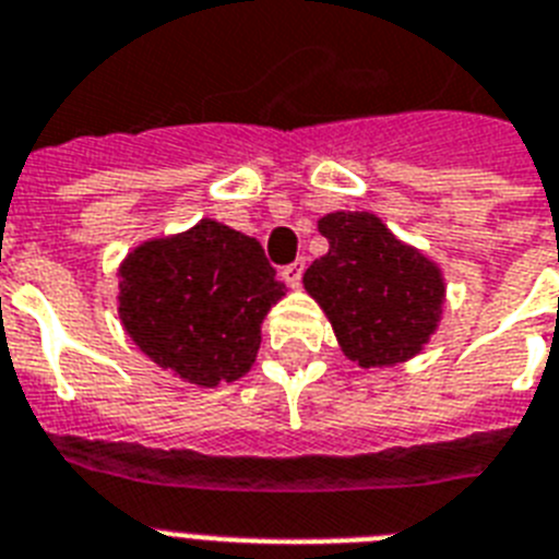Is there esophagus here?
<instances>
[{"label":"esophagus","instance_id":"34e87169","mask_svg":"<svg viewBox=\"0 0 559 559\" xmlns=\"http://www.w3.org/2000/svg\"><path fill=\"white\" fill-rule=\"evenodd\" d=\"M302 271H306V260H294L290 265H285V269H283V280L288 285H294V288H297L299 280H302Z\"/></svg>","mask_w":559,"mask_h":559}]
</instances>
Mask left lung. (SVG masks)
Returning a JSON list of instances; mask_svg holds the SVG:
<instances>
[{"label": "left lung", "mask_w": 559, "mask_h": 559, "mask_svg": "<svg viewBox=\"0 0 559 559\" xmlns=\"http://www.w3.org/2000/svg\"><path fill=\"white\" fill-rule=\"evenodd\" d=\"M329 253L311 262L302 283L329 313L345 357L362 368L394 366L428 343L442 308L435 262L394 239L373 214L322 216Z\"/></svg>", "instance_id": "8db88e82"}]
</instances>
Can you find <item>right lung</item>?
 Returning a JSON list of instances; mask_svg holds the SVG:
<instances>
[{"instance_id":"add662e5","label":"right lung","mask_w":559,"mask_h":559,"mask_svg":"<svg viewBox=\"0 0 559 559\" xmlns=\"http://www.w3.org/2000/svg\"><path fill=\"white\" fill-rule=\"evenodd\" d=\"M119 274V317L133 343L205 389L253 366L262 317L285 294L260 242L211 219L136 248Z\"/></svg>"}]
</instances>
